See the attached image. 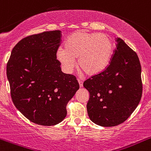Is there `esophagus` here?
I'll list each match as a JSON object with an SVG mask.
<instances>
[{
  "label": "esophagus",
  "mask_w": 151,
  "mask_h": 151,
  "mask_svg": "<svg viewBox=\"0 0 151 151\" xmlns=\"http://www.w3.org/2000/svg\"><path fill=\"white\" fill-rule=\"evenodd\" d=\"M78 82L79 84V87H82V86H83V82H82V81L81 80V79H78Z\"/></svg>",
  "instance_id": "esophagus-1"
}]
</instances>
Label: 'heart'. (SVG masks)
<instances>
[{
  "mask_svg": "<svg viewBox=\"0 0 151 151\" xmlns=\"http://www.w3.org/2000/svg\"><path fill=\"white\" fill-rule=\"evenodd\" d=\"M64 47L59 48L57 57L64 71L71 72L76 65L87 75L100 74L110 64L113 45L108 36L104 34L78 31L68 36Z\"/></svg>",
  "mask_w": 151,
  "mask_h": 151,
  "instance_id": "obj_1",
  "label": "heart"
}]
</instances>
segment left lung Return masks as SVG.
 <instances>
[{"instance_id":"1","label":"left lung","mask_w":151,"mask_h":151,"mask_svg":"<svg viewBox=\"0 0 151 151\" xmlns=\"http://www.w3.org/2000/svg\"><path fill=\"white\" fill-rule=\"evenodd\" d=\"M116 49L103 72L84 81L89 92V117L102 127L125 122L136 109L143 92L141 66L137 54L122 39H116Z\"/></svg>"}]
</instances>
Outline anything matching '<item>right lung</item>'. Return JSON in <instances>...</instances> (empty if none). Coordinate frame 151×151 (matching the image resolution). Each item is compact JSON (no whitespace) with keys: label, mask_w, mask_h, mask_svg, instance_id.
Here are the masks:
<instances>
[{"label":"right lung","mask_w":151,"mask_h":151,"mask_svg":"<svg viewBox=\"0 0 151 151\" xmlns=\"http://www.w3.org/2000/svg\"><path fill=\"white\" fill-rule=\"evenodd\" d=\"M62 32L29 36L14 46L6 73L16 108L30 121L57 125L67 116V105L79 88L72 74L62 72L57 59Z\"/></svg>","instance_id":"add662e5"}]
</instances>
